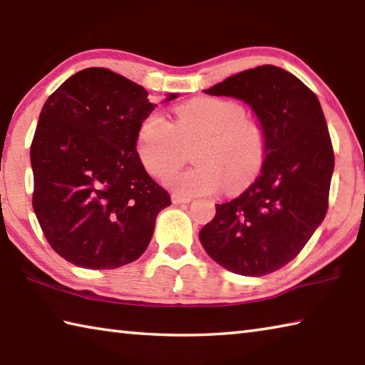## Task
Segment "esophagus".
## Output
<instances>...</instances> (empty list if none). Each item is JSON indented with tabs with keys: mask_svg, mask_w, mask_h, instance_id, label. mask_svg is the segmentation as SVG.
I'll list each match as a JSON object with an SVG mask.
<instances>
[{
	"mask_svg": "<svg viewBox=\"0 0 365 365\" xmlns=\"http://www.w3.org/2000/svg\"><path fill=\"white\" fill-rule=\"evenodd\" d=\"M170 200L174 204H188V202H191L190 196H182V195H177V193L172 195Z\"/></svg>",
	"mask_w": 365,
	"mask_h": 365,
	"instance_id": "34e87169",
	"label": "esophagus"
}]
</instances>
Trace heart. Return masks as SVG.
Wrapping results in <instances>:
<instances>
[{"label": "heart", "mask_w": 365, "mask_h": 365, "mask_svg": "<svg viewBox=\"0 0 365 365\" xmlns=\"http://www.w3.org/2000/svg\"><path fill=\"white\" fill-rule=\"evenodd\" d=\"M172 124L150 113L138 125L135 151L148 174L163 177L182 163V142L202 137L193 151L195 168L175 172L165 183L183 195H209L228 183L241 190L260 170L267 138L262 125L231 98L197 97L175 108Z\"/></svg>", "instance_id": "obj_1"}]
</instances>
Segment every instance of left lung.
I'll return each mask as SVG.
<instances>
[{"mask_svg":"<svg viewBox=\"0 0 365 365\" xmlns=\"http://www.w3.org/2000/svg\"><path fill=\"white\" fill-rule=\"evenodd\" d=\"M204 92L247 103L267 151L255 182L215 205L214 220L200 231L201 244L231 273H273L300 254L327 212L335 158L321 103L274 65L244 70Z\"/></svg>","mask_w":365,"mask_h":365,"instance_id":"1","label":"left lung"}]
</instances>
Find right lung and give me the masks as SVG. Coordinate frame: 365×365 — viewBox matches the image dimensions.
Returning <instances> with one entry per match:
<instances>
[{
  "instance_id": "add662e5",
  "label": "right lung",
  "mask_w": 365,
  "mask_h": 365,
  "mask_svg": "<svg viewBox=\"0 0 365 365\" xmlns=\"http://www.w3.org/2000/svg\"><path fill=\"white\" fill-rule=\"evenodd\" d=\"M155 107L143 86L86 68L39 113L30 148L33 210L51 247L76 267L113 269L137 260L170 205L135 151L138 125Z\"/></svg>"
}]
</instances>
